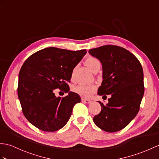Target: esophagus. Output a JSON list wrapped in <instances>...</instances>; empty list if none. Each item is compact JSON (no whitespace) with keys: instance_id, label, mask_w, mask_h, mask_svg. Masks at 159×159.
<instances>
[{"instance_id":"obj_1","label":"esophagus","mask_w":159,"mask_h":159,"mask_svg":"<svg viewBox=\"0 0 159 159\" xmlns=\"http://www.w3.org/2000/svg\"><path fill=\"white\" fill-rule=\"evenodd\" d=\"M81 100H82V102H84V103H87V104H89V103L92 102V100H88V99L82 98V99H81Z\"/></svg>"}]
</instances>
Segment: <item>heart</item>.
Returning <instances> with one entry per match:
<instances>
[{
    "mask_svg": "<svg viewBox=\"0 0 159 159\" xmlns=\"http://www.w3.org/2000/svg\"><path fill=\"white\" fill-rule=\"evenodd\" d=\"M85 63L89 67V68L94 73H96L100 70L101 67L100 61L93 57H87L85 61ZM76 70L77 66L74 67L72 70V72H71L70 79L71 81L72 82L75 80ZM96 89L97 87L95 85H86V84L81 83L74 86L72 87V91L74 93H77L78 95L83 98H89L96 92Z\"/></svg>",
    "mask_w": 159,
    "mask_h": 159,
    "instance_id": "1",
    "label": "heart"
}]
</instances>
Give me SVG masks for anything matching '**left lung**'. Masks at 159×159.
Listing matches in <instances>:
<instances>
[{"instance_id":"left-lung-1","label":"left lung","mask_w":159,"mask_h":159,"mask_svg":"<svg viewBox=\"0 0 159 159\" xmlns=\"http://www.w3.org/2000/svg\"><path fill=\"white\" fill-rule=\"evenodd\" d=\"M102 65V85L98 94L111 95L106 105L93 117L98 127L115 133L126 127L139 112L144 93L143 72L139 61L122 47L106 45L89 50Z\"/></svg>"}]
</instances>
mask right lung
<instances>
[{"mask_svg": "<svg viewBox=\"0 0 159 159\" xmlns=\"http://www.w3.org/2000/svg\"><path fill=\"white\" fill-rule=\"evenodd\" d=\"M87 52L50 47L33 54L19 72L18 96L24 116L39 130L55 132L63 128L80 97L70 92L72 70ZM69 95L57 97L53 89Z\"/></svg>", "mask_w": 159, "mask_h": 159, "instance_id": "right-lung-1", "label": "right lung"}]
</instances>
